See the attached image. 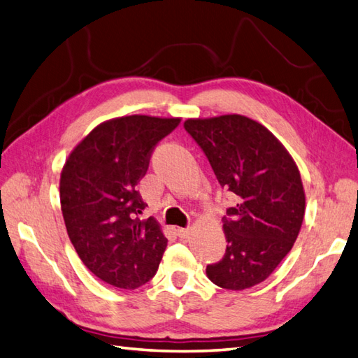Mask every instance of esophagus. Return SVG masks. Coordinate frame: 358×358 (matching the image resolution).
Segmentation results:
<instances>
[{
    "mask_svg": "<svg viewBox=\"0 0 358 358\" xmlns=\"http://www.w3.org/2000/svg\"><path fill=\"white\" fill-rule=\"evenodd\" d=\"M189 234H191V229H178V235H179V238H188L189 236Z\"/></svg>",
    "mask_w": 358,
    "mask_h": 358,
    "instance_id": "34e87169",
    "label": "esophagus"
}]
</instances>
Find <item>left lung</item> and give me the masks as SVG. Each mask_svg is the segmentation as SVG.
<instances>
[{
	"instance_id": "8db88e82",
	"label": "left lung",
	"mask_w": 358,
	"mask_h": 358,
	"mask_svg": "<svg viewBox=\"0 0 358 358\" xmlns=\"http://www.w3.org/2000/svg\"><path fill=\"white\" fill-rule=\"evenodd\" d=\"M220 185L236 197L223 217L226 253L206 266L229 291L262 283L291 251L301 229L306 194L295 161L264 124L241 114L188 119Z\"/></svg>"
}]
</instances>
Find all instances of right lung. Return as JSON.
<instances>
[{
  "instance_id": "add662e5",
  "label": "right lung",
  "mask_w": 358,
  "mask_h": 358,
  "mask_svg": "<svg viewBox=\"0 0 358 358\" xmlns=\"http://www.w3.org/2000/svg\"><path fill=\"white\" fill-rule=\"evenodd\" d=\"M179 117L124 115L98 124L67 157L60 203L67 235L83 264L119 289H135L155 275L167 238L137 191L153 149Z\"/></svg>"
}]
</instances>
